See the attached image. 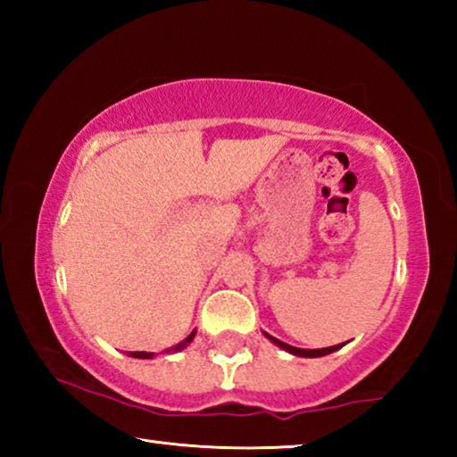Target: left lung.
Here are the masks:
<instances>
[{
    "instance_id": "left-lung-1",
    "label": "left lung",
    "mask_w": 457,
    "mask_h": 457,
    "mask_svg": "<svg viewBox=\"0 0 457 457\" xmlns=\"http://www.w3.org/2000/svg\"><path fill=\"white\" fill-rule=\"evenodd\" d=\"M264 335L272 340L274 345H278L280 346V349H284L286 353H292V354H296V357H324V354H330V353H335V351H338L340 346L343 345H335V346H327V349H296V346H292V345H286V343H282V340H278L276 337H272V335H268V332H264Z\"/></svg>"
}]
</instances>
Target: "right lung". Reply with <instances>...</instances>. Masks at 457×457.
<instances>
[{
	"label": "right lung",
	"mask_w": 457,
	"mask_h": 457,
	"mask_svg": "<svg viewBox=\"0 0 457 457\" xmlns=\"http://www.w3.org/2000/svg\"><path fill=\"white\" fill-rule=\"evenodd\" d=\"M193 337H195V330H193L191 335L183 340V343H179V345H177V346H173V349H169L167 353H171V351H181V349H185V346H187V345L191 343V340H193ZM129 354H130V357H135V359H153V353H143V351H141V353H129Z\"/></svg>",
	"instance_id": "1"
}]
</instances>
